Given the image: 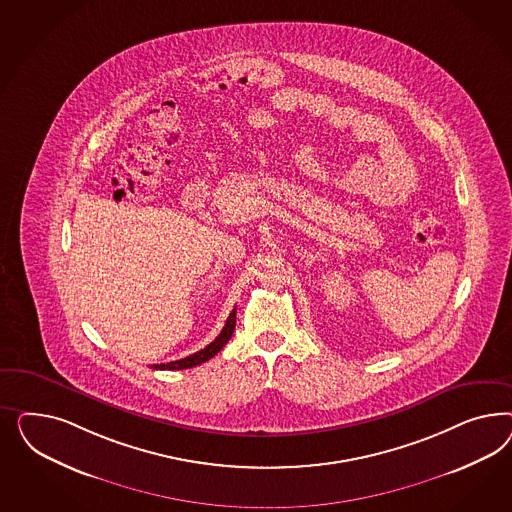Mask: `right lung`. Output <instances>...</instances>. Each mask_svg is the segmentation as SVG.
Here are the masks:
<instances>
[{
	"label": "right lung",
	"instance_id": "add662e5",
	"mask_svg": "<svg viewBox=\"0 0 512 512\" xmlns=\"http://www.w3.org/2000/svg\"><path fill=\"white\" fill-rule=\"evenodd\" d=\"M234 326H236V311L233 310L229 319H227V323L223 326V330L219 332V336L212 343H208L204 349L189 355V357L182 358V360H174V362H167V364H154L152 368L154 370H187V368L199 366L202 362L216 357L217 353L227 345V341L231 340V336H233Z\"/></svg>",
	"mask_w": 512,
	"mask_h": 512
}]
</instances>
